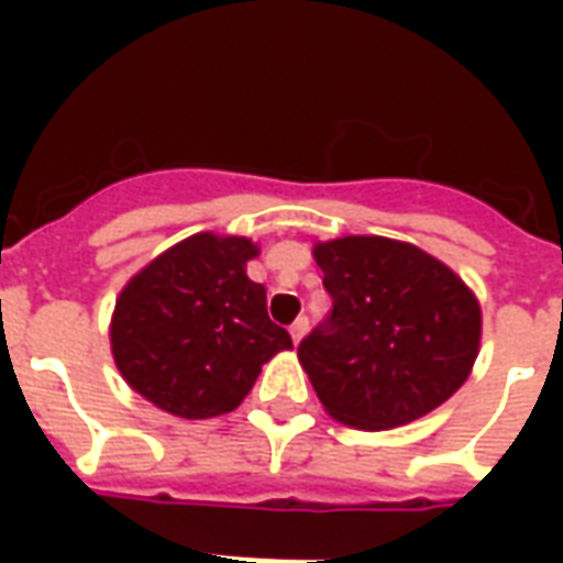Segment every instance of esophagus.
I'll return each instance as SVG.
<instances>
[{"label":"esophagus","instance_id":"esophagus-1","mask_svg":"<svg viewBox=\"0 0 563 563\" xmlns=\"http://www.w3.org/2000/svg\"><path fill=\"white\" fill-rule=\"evenodd\" d=\"M289 334H292L295 343H301V338H305V334H307V317L295 319L292 325H289Z\"/></svg>","mask_w":563,"mask_h":563}]
</instances>
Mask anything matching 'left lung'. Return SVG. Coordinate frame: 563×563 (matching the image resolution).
I'll use <instances>...</instances> for the list:
<instances>
[{
  "label": "left lung",
  "instance_id": "left-lung-1",
  "mask_svg": "<svg viewBox=\"0 0 563 563\" xmlns=\"http://www.w3.org/2000/svg\"><path fill=\"white\" fill-rule=\"evenodd\" d=\"M331 317L298 362L338 422L386 431L431 413L471 377L483 313L459 274L379 234L313 246Z\"/></svg>",
  "mask_w": 563,
  "mask_h": 563
}]
</instances>
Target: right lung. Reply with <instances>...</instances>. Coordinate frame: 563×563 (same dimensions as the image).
Here are the masks:
<instances>
[{
    "instance_id": "add662e5",
    "label": "right lung",
    "mask_w": 563,
    "mask_h": 563,
    "mask_svg": "<svg viewBox=\"0 0 563 563\" xmlns=\"http://www.w3.org/2000/svg\"><path fill=\"white\" fill-rule=\"evenodd\" d=\"M258 246L198 232L141 268L111 317V353L141 398L180 419L232 413L289 331L274 325L265 286L246 277Z\"/></svg>"
}]
</instances>
